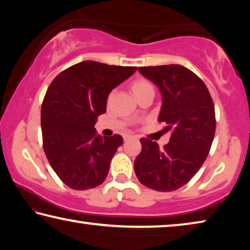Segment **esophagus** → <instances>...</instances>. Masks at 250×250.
<instances>
[{"label":"esophagus","mask_w":250,"mask_h":250,"mask_svg":"<svg viewBox=\"0 0 250 250\" xmlns=\"http://www.w3.org/2000/svg\"><path fill=\"white\" fill-rule=\"evenodd\" d=\"M134 138H135L134 135H131V134H125V137H124L125 141H126V140H131V139H134Z\"/></svg>","instance_id":"34e87169"}]
</instances>
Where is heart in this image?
Segmentation results:
<instances>
[{"label": "heart", "instance_id": "1", "mask_svg": "<svg viewBox=\"0 0 250 250\" xmlns=\"http://www.w3.org/2000/svg\"><path fill=\"white\" fill-rule=\"evenodd\" d=\"M150 88H153V87H152V84L149 82H146L145 79H139L137 82H134L132 84V90L135 96L141 94V92H143L145 90L150 89Z\"/></svg>", "mask_w": 250, "mask_h": 250}]
</instances>
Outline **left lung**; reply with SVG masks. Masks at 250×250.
<instances>
[{
  "instance_id": "left-lung-1",
  "label": "left lung",
  "mask_w": 250,
  "mask_h": 250,
  "mask_svg": "<svg viewBox=\"0 0 250 250\" xmlns=\"http://www.w3.org/2000/svg\"><path fill=\"white\" fill-rule=\"evenodd\" d=\"M138 70L159 88L162 104L158 120L167 125L164 130L170 131L171 138L163 149L141 139L134 172L146 188L175 191L196 174L208 155L216 128L213 100L202 79L181 65Z\"/></svg>"
}]
</instances>
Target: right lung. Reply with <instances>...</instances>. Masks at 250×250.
<instances>
[{"label":"right lung","mask_w":250,"mask_h":250,"mask_svg":"<svg viewBox=\"0 0 250 250\" xmlns=\"http://www.w3.org/2000/svg\"><path fill=\"white\" fill-rule=\"evenodd\" d=\"M135 70L86 61L62 71L48 87L41 112L44 151L69 188H94L107 177L124 139L119 134L101 137L94 126L105 112L110 92Z\"/></svg>","instance_id":"add662e5"}]
</instances>
